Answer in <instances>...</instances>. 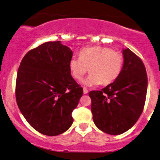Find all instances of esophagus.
Masks as SVG:
<instances>
[{
    "label": "esophagus",
    "mask_w": 160,
    "mask_h": 160,
    "mask_svg": "<svg viewBox=\"0 0 160 160\" xmlns=\"http://www.w3.org/2000/svg\"><path fill=\"white\" fill-rule=\"evenodd\" d=\"M83 93L84 94H87L88 93V89L85 87H83Z\"/></svg>",
    "instance_id": "esophagus-1"
}]
</instances>
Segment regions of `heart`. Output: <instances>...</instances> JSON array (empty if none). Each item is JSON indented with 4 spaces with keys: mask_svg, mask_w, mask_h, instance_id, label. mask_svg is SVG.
<instances>
[{
    "mask_svg": "<svg viewBox=\"0 0 160 160\" xmlns=\"http://www.w3.org/2000/svg\"><path fill=\"white\" fill-rule=\"evenodd\" d=\"M79 57H72L69 68L74 78L80 80L88 70L91 72L82 83L94 86L108 85L119 77L123 65V57L109 47H89L82 49Z\"/></svg>",
    "mask_w": 160,
    "mask_h": 160,
    "instance_id": "obj_1",
    "label": "heart"
}]
</instances>
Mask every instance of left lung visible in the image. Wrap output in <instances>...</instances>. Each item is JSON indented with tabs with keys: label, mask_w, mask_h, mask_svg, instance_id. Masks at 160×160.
<instances>
[{
	"label": "left lung",
	"mask_w": 160,
	"mask_h": 160,
	"mask_svg": "<svg viewBox=\"0 0 160 160\" xmlns=\"http://www.w3.org/2000/svg\"><path fill=\"white\" fill-rule=\"evenodd\" d=\"M122 55L123 66L115 81L89 92L95 126L113 135L124 133L135 124L144 110L148 90V75L141 58L128 48Z\"/></svg>",
	"instance_id": "8db88e82"
}]
</instances>
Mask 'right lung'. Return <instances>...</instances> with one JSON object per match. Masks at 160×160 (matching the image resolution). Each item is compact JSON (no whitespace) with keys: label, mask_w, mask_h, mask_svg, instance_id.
Listing matches in <instances>:
<instances>
[{"label":"right lung","mask_w":160,"mask_h":160,"mask_svg":"<svg viewBox=\"0 0 160 160\" xmlns=\"http://www.w3.org/2000/svg\"><path fill=\"white\" fill-rule=\"evenodd\" d=\"M72 56L61 41L46 42L28 52L20 63L16 102L27 122L43 135H60L74 121L71 113L83 92L71 75Z\"/></svg>","instance_id":"1"}]
</instances>
